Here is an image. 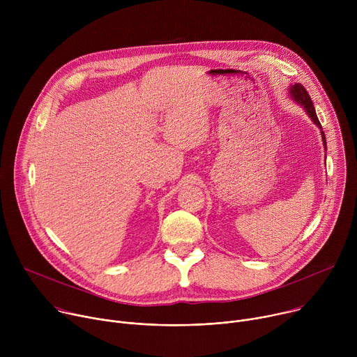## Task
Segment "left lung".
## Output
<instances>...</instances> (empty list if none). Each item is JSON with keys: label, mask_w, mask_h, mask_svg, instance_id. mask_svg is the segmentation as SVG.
Segmentation results:
<instances>
[{"label": "left lung", "mask_w": 357, "mask_h": 357, "mask_svg": "<svg viewBox=\"0 0 357 357\" xmlns=\"http://www.w3.org/2000/svg\"><path fill=\"white\" fill-rule=\"evenodd\" d=\"M289 96L291 98L295 101V103L301 105L305 112H307V114L311 117V120L321 128V135H322V141H324V145H325V149H326V139H325V132L322 131V126L318 120V116H317V112H315V107H314V103L308 94V91L305 90V87L301 84V83H295L289 87Z\"/></svg>", "instance_id": "8db88e82"}]
</instances>
